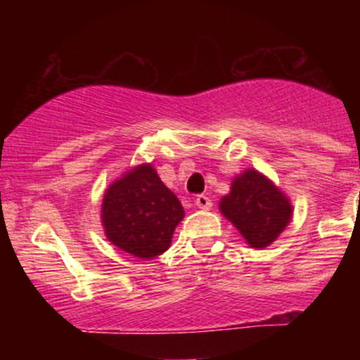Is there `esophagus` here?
<instances>
[{
    "label": "esophagus",
    "mask_w": 360,
    "mask_h": 360,
    "mask_svg": "<svg viewBox=\"0 0 360 360\" xmlns=\"http://www.w3.org/2000/svg\"><path fill=\"white\" fill-rule=\"evenodd\" d=\"M194 205H196L198 208H201V210H210L213 206L212 200H210L208 196H205V194H200V196H196V200H194Z\"/></svg>",
    "instance_id": "34e87169"
}]
</instances>
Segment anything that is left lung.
<instances>
[{
  "instance_id": "1",
  "label": "left lung",
  "mask_w": 360,
  "mask_h": 360,
  "mask_svg": "<svg viewBox=\"0 0 360 360\" xmlns=\"http://www.w3.org/2000/svg\"><path fill=\"white\" fill-rule=\"evenodd\" d=\"M221 213L255 249H264L278 238L291 220L288 198L257 171L235 177L232 191L220 201Z\"/></svg>"
}]
</instances>
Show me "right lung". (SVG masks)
Instances as JSON below:
<instances>
[{"mask_svg": "<svg viewBox=\"0 0 360 360\" xmlns=\"http://www.w3.org/2000/svg\"><path fill=\"white\" fill-rule=\"evenodd\" d=\"M101 218L106 237L118 249L135 257L152 259L171 245L184 210L155 169L143 164L110 186Z\"/></svg>", "mask_w": 360, "mask_h": 360, "instance_id": "obj_1", "label": "right lung"}]
</instances>
